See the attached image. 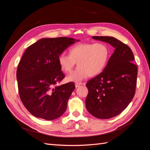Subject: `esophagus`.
Segmentation results:
<instances>
[{
    "mask_svg": "<svg viewBox=\"0 0 150 150\" xmlns=\"http://www.w3.org/2000/svg\"><path fill=\"white\" fill-rule=\"evenodd\" d=\"M81 84H82V83H75L76 88H78L79 86H80Z\"/></svg>",
    "mask_w": 150,
    "mask_h": 150,
    "instance_id": "34e87169",
    "label": "esophagus"
}]
</instances>
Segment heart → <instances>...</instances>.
<instances>
[{"label":"heart","mask_w":150,"mask_h":150,"mask_svg":"<svg viewBox=\"0 0 150 150\" xmlns=\"http://www.w3.org/2000/svg\"><path fill=\"white\" fill-rule=\"evenodd\" d=\"M111 57V51L104 43H79L72 46L69 54L61 53L58 63L65 73H71L77 62L78 67L67 77L69 82H80L89 76L101 74L106 67Z\"/></svg>","instance_id":"1"}]
</instances>
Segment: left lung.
I'll use <instances>...</instances> for the list:
<instances>
[{"instance_id": "1", "label": "left lung", "mask_w": 150, "mask_h": 150, "mask_svg": "<svg viewBox=\"0 0 150 150\" xmlns=\"http://www.w3.org/2000/svg\"><path fill=\"white\" fill-rule=\"evenodd\" d=\"M109 43L115 51L101 74L88 81L86 107L91 115L109 119L125 110L132 100L137 81V66L131 49L120 40L109 36H93Z\"/></svg>"}]
</instances>
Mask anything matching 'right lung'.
Returning a JSON list of instances; mask_svg holds the SVG:
<instances>
[{
	"label": "right lung",
	"instance_id": "right-lung-1",
	"mask_svg": "<svg viewBox=\"0 0 150 150\" xmlns=\"http://www.w3.org/2000/svg\"><path fill=\"white\" fill-rule=\"evenodd\" d=\"M77 41L79 40L66 37L44 38L25 50L16 75L20 98L33 116L53 120L66 111L75 85H58L65 77L58 57Z\"/></svg>",
	"mask_w": 150,
	"mask_h": 150
}]
</instances>
